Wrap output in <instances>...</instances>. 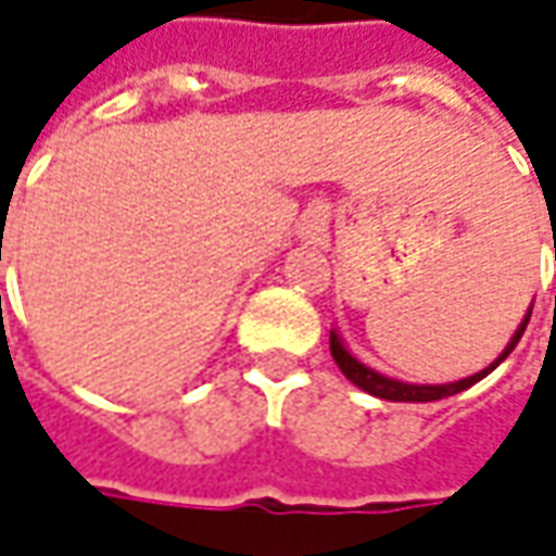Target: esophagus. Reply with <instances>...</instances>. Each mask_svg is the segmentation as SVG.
Segmentation results:
<instances>
[{
	"label": "esophagus",
	"instance_id": "34e87169",
	"mask_svg": "<svg viewBox=\"0 0 556 556\" xmlns=\"http://www.w3.org/2000/svg\"><path fill=\"white\" fill-rule=\"evenodd\" d=\"M313 222H316V225H319V218H313Z\"/></svg>",
	"mask_w": 556,
	"mask_h": 556
}]
</instances>
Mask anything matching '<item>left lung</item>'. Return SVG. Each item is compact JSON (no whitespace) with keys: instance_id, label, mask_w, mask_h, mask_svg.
<instances>
[{"instance_id":"8db88e82","label":"left lung","mask_w":556,"mask_h":556,"mask_svg":"<svg viewBox=\"0 0 556 556\" xmlns=\"http://www.w3.org/2000/svg\"><path fill=\"white\" fill-rule=\"evenodd\" d=\"M530 313L532 307L527 309L523 323L517 326V331L511 334V341H508V346H505L500 356H496V362H490L484 371L471 374V377H466V380H456V383H405V380L387 377V374L368 368L365 362H358V358L346 350V343H343V338L338 334V331H331L328 343H331V356H334V362H338V368L343 371V377H346L350 383H356L358 389H365L368 395L387 399V402H438V399H447V395H456V392H463V389L475 387L478 380H484L486 374L496 371L502 362L508 358V353L515 350L517 341L523 338L527 323H530Z\"/></svg>"}]
</instances>
